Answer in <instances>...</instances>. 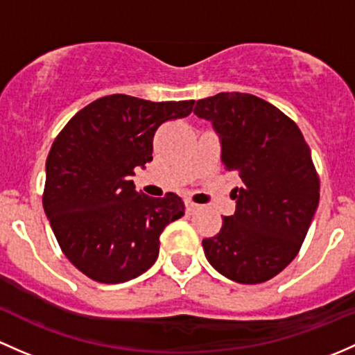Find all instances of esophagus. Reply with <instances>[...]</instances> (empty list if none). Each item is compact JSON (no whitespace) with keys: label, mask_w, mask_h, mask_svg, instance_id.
<instances>
[{"label":"esophagus","mask_w":355,"mask_h":355,"mask_svg":"<svg viewBox=\"0 0 355 355\" xmlns=\"http://www.w3.org/2000/svg\"><path fill=\"white\" fill-rule=\"evenodd\" d=\"M185 206H187V211L189 212H196L197 209H199L200 206L199 204H196V202H192V200H187V202H185Z\"/></svg>","instance_id":"1"}]
</instances>
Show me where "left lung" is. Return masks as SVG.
Returning a JSON list of instances; mask_svg holds the SVG:
<instances>
[{
	"label": "left lung",
	"instance_id": "1",
	"mask_svg": "<svg viewBox=\"0 0 355 355\" xmlns=\"http://www.w3.org/2000/svg\"><path fill=\"white\" fill-rule=\"evenodd\" d=\"M193 114L212 124L221 159L243 185L233 216L202 240L207 262L240 284L284 270L303 245L320 200V180L300 128L255 95L223 92L197 100Z\"/></svg>",
	"mask_w": 355,
	"mask_h": 355
}]
</instances>
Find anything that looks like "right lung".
Wrapping results in <instances>:
<instances>
[{
	"instance_id": "obj_1",
	"label": "right lung",
	"mask_w": 355,
	"mask_h": 355,
	"mask_svg": "<svg viewBox=\"0 0 355 355\" xmlns=\"http://www.w3.org/2000/svg\"><path fill=\"white\" fill-rule=\"evenodd\" d=\"M192 107L193 100L102 96L52 143L44 211L62 253L93 281L119 284L146 272L158 259L159 234L184 216L177 193L153 199L136 192L130 177L153 159L156 129L187 117Z\"/></svg>"
}]
</instances>
